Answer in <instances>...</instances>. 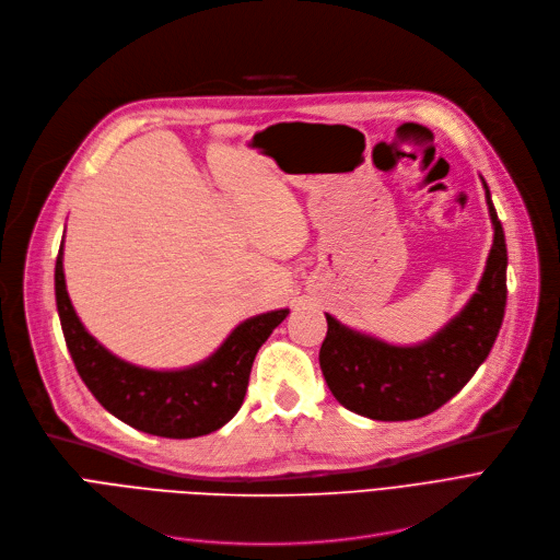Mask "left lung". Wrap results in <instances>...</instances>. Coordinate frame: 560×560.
Instances as JSON below:
<instances>
[{
    "instance_id": "left-lung-1",
    "label": "left lung",
    "mask_w": 560,
    "mask_h": 560,
    "mask_svg": "<svg viewBox=\"0 0 560 560\" xmlns=\"http://www.w3.org/2000/svg\"><path fill=\"white\" fill-rule=\"evenodd\" d=\"M492 248L465 307L435 335L412 346L389 343L343 326L326 314L328 335L318 351L324 378L337 401L376 421L419 419L454 398L486 362L505 310V236L486 179Z\"/></svg>"
}]
</instances>
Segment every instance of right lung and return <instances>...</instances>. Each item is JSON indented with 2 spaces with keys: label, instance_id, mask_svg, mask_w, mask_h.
<instances>
[{
  "label": "right lung",
  "instance_id": "right-lung-1",
  "mask_svg": "<svg viewBox=\"0 0 560 560\" xmlns=\"http://www.w3.org/2000/svg\"><path fill=\"white\" fill-rule=\"evenodd\" d=\"M55 291L77 374L100 406L131 429L173 440L209 435L238 412L259 346L289 314L284 307L246 318L214 353L191 366L148 369L114 355L79 322L66 289L63 242L55 269Z\"/></svg>",
  "mask_w": 560,
  "mask_h": 560
}]
</instances>
